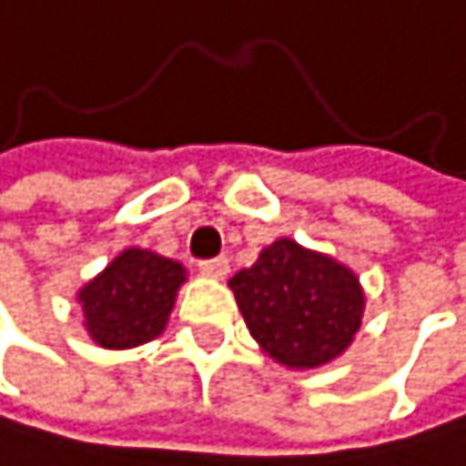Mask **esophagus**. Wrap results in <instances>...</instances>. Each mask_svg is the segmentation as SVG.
I'll list each match as a JSON object with an SVG mask.
<instances>
[{"label": "esophagus", "instance_id": "obj_1", "mask_svg": "<svg viewBox=\"0 0 466 466\" xmlns=\"http://www.w3.org/2000/svg\"><path fill=\"white\" fill-rule=\"evenodd\" d=\"M198 271H200L203 277H209V279H223V277L228 274V260H226V257H215V260H203V263L198 266Z\"/></svg>", "mask_w": 466, "mask_h": 466}]
</instances>
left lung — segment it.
<instances>
[{
	"instance_id": "8db88e82",
	"label": "left lung",
	"mask_w": 466,
	"mask_h": 466,
	"mask_svg": "<svg viewBox=\"0 0 466 466\" xmlns=\"http://www.w3.org/2000/svg\"><path fill=\"white\" fill-rule=\"evenodd\" d=\"M238 309L266 357L291 370L334 362L365 317V289L337 257L279 238L228 279Z\"/></svg>"
}]
</instances>
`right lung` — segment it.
I'll use <instances>...</instances> for the list:
<instances>
[{"instance_id": "obj_1", "label": "right lung", "mask_w": 466, "mask_h": 466, "mask_svg": "<svg viewBox=\"0 0 466 466\" xmlns=\"http://www.w3.org/2000/svg\"><path fill=\"white\" fill-rule=\"evenodd\" d=\"M187 268L152 248L118 251L78 291L81 325L106 350H127L152 342L167 330Z\"/></svg>"}]
</instances>
